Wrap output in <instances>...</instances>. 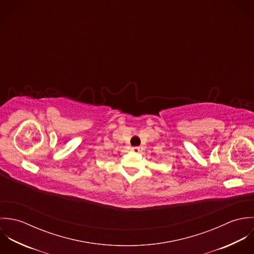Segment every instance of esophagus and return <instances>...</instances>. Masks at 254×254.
<instances>
[{
    "label": "esophagus",
    "instance_id": "1",
    "mask_svg": "<svg viewBox=\"0 0 254 254\" xmlns=\"http://www.w3.org/2000/svg\"><path fill=\"white\" fill-rule=\"evenodd\" d=\"M131 149H132L134 152H141V151L143 150V147H142V146H133Z\"/></svg>",
    "mask_w": 254,
    "mask_h": 254
}]
</instances>
